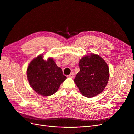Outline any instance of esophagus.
I'll use <instances>...</instances> for the list:
<instances>
[{"label":"esophagus","mask_w":134,"mask_h":134,"mask_svg":"<svg viewBox=\"0 0 134 134\" xmlns=\"http://www.w3.org/2000/svg\"><path fill=\"white\" fill-rule=\"evenodd\" d=\"M75 73H74L73 72H71V73L70 75H69L68 76L70 77H71V78H73L74 77H75Z\"/></svg>","instance_id":"obj_1"}]
</instances>
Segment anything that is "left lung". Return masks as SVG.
<instances>
[{"label":"left lung","instance_id":"obj_1","mask_svg":"<svg viewBox=\"0 0 134 134\" xmlns=\"http://www.w3.org/2000/svg\"><path fill=\"white\" fill-rule=\"evenodd\" d=\"M79 66L80 71L74 81L82 94L92 98L102 93L109 78V71L105 61L93 53L83 57L79 62Z\"/></svg>","mask_w":134,"mask_h":134}]
</instances>
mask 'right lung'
I'll list each match as a JSON object with an SVG mask.
<instances>
[{
	"mask_svg": "<svg viewBox=\"0 0 134 134\" xmlns=\"http://www.w3.org/2000/svg\"><path fill=\"white\" fill-rule=\"evenodd\" d=\"M27 76L33 90L43 96L55 93L67 78L53 59L49 58L47 61H44L42 55L34 58L30 63Z\"/></svg>",
	"mask_w": 134,
	"mask_h": 134,
	"instance_id": "right-lung-1",
	"label": "right lung"
}]
</instances>
